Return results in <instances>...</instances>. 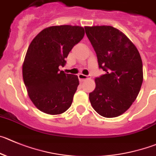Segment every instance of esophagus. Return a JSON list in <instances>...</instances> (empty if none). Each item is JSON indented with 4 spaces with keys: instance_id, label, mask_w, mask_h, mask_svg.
Wrapping results in <instances>:
<instances>
[{
    "instance_id": "esophagus-1",
    "label": "esophagus",
    "mask_w": 156,
    "mask_h": 156,
    "mask_svg": "<svg viewBox=\"0 0 156 156\" xmlns=\"http://www.w3.org/2000/svg\"><path fill=\"white\" fill-rule=\"evenodd\" d=\"M78 77H79L80 80L81 81H83V80H88V79H90V76H86V75H83V74L80 73L78 75Z\"/></svg>"
}]
</instances>
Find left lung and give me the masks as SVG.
<instances>
[{
  "label": "left lung",
  "mask_w": 156,
  "mask_h": 156,
  "mask_svg": "<svg viewBox=\"0 0 156 156\" xmlns=\"http://www.w3.org/2000/svg\"><path fill=\"white\" fill-rule=\"evenodd\" d=\"M96 53L99 67L106 73L95 79L89 95L93 109L106 118L119 116L136 100L143 81L142 62L136 46L111 26L85 27Z\"/></svg>",
  "instance_id": "obj_1"
}]
</instances>
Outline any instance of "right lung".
I'll return each instance as SVG.
<instances>
[{"label": "right lung", "mask_w": 156, "mask_h": 156, "mask_svg": "<svg viewBox=\"0 0 156 156\" xmlns=\"http://www.w3.org/2000/svg\"><path fill=\"white\" fill-rule=\"evenodd\" d=\"M84 34L82 27L52 26L31 41L23 63V79L30 99L41 112L58 115L70 107L79 79L59 66H65V58Z\"/></svg>", "instance_id": "right-lung-1"}]
</instances>
